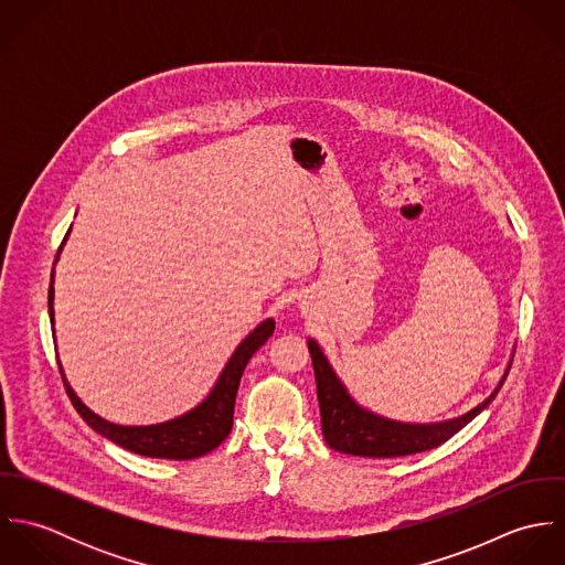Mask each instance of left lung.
I'll list each match as a JSON object with an SVG mask.
<instances>
[{
  "mask_svg": "<svg viewBox=\"0 0 565 565\" xmlns=\"http://www.w3.org/2000/svg\"><path fill=\"white\" fill-rule=\"evenodd\" d=\"M309 352L313 359V372L318 383V401L322 413V433L332 450L356 457H406L424 450H433L470 424L487 404L500 392L507 372L498 387L472 411L437 424H404L365 411L354 403L348 390L341 385L330 363L326 361L318 341L309 339Z\"/></svg>",
  "mask_w": 565,
  "mask_h": 565,
  "instance_id": "obj_1",
  "label": "left lung"
}]
</instances>
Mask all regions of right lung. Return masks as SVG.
Here are the masks:
<instances>
[{
    "label": "right lung",
    "instance_id": "right-lung-1",
    "mask_svg": "<svg viewBox=\"0 0 565 565\" xmlns=\"http://www.w3.org/2000/svg\"><path fill=\"white\" fill-rule=\"evenodd\" d=\"M52 278H54V271H52ZM52 302H54V285H50V298H47L50 320L54 323ZM274 326H276L274 320L258 323L243 339L239 348L233 352V356L226 363L224 372L220 374L213 392L189 413H184L175 419L162 422V424L119 426V424L106 422L82 404L81 398L70 387V383L63 374V367H61V374H63V383L67 387V396L72 398V404L81 413L82 419L95 433L104 435L113 444H117L130 452L143 455V457H152V459H173V461L198 459V457L215 450L228 437V433L233 428L235 398H237L243 370H245L247 361L252 359V354L271 337Z\"/></svg>",
    "mask_w": 565,
    "mask_h": 565
}]
</instances>
